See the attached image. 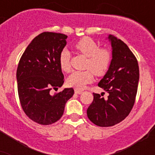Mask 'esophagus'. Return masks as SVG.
<instances>
[{"label":"esophagus","instance_id":"34e87169","mask_svg":"<svg viewBox=\"0 0 155 155\" xmlns=\"http://www.w3.org/2000/svg\"><path fill=\"white\" fill-rule=\"evenodd\" d=\"M82 91H81V90H79V89H76V88H75V93H76V94H81V93H82Z\"/></svg>","mask_w":155,"mask_h":155}]
</instances>
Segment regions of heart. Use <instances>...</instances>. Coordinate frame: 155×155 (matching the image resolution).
Instances as JSON below:
<instances>
[{"mask_svg": "<svg viewBox=\"0 0 155 155\" xmlns=\"http://www.w3.org/2000/svg\"><path fill=\"white\" fill-rule=\"evenodd\" d=\"M74 47L80 53L87 56L85 68L87 70L75 71L69 75L67 83L71 87L82 89L92 82L93 73L97 76L105 74L110 68L113 55L109 50L101 48L95 40L89 37L80 38L75 42ZM59 66L63 71L71 70V54L68 50H63L59 54Z\"/></svg>", "mask_w": 155, "mask_h": 155, "instance_id": "b5f03b06", "label": "heart"}]
</instances>
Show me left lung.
<instances>
[{"mask_svg": "<svg viewBox=\"0 0 155 155\" xmlns=\"http://www.w3.org/2000/svg\"><path fill=\"white\" fill-rule=\"evenodd\" d=\"M113 47V59L108 72L98 86L108 93H93V101L87 109V115L93 124L109 127L122 121L134 105L139 80L137 58L121 40L109 35Z\"/></svg>", "mask_w": 155, "mask_h": 155, "instance_id": "obj_1", "label": "left lung"}]
</instances>
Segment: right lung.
I'll list each match as a JSON object with an SVG mask.
<instances>
[{
  "mask_svg": "<svg viewBox=\"0 0 155 155\" xmlns=\"http://www.w3.org/2000/svg\"><path fill=\"white\" fill-rule=\"evenodd\" d=\"M63 34L43 32L35 37L21 57L17 69L21 106L30 120L48 125L62 117L74 94L72 87L51 94L64 82L59 54L67 44Z\"/></svg>",
  "mask_w": 155,
  "mask_h": 155,
  "instance_id": "add662e5",
  "label": "right lung"
}]
</instances>
